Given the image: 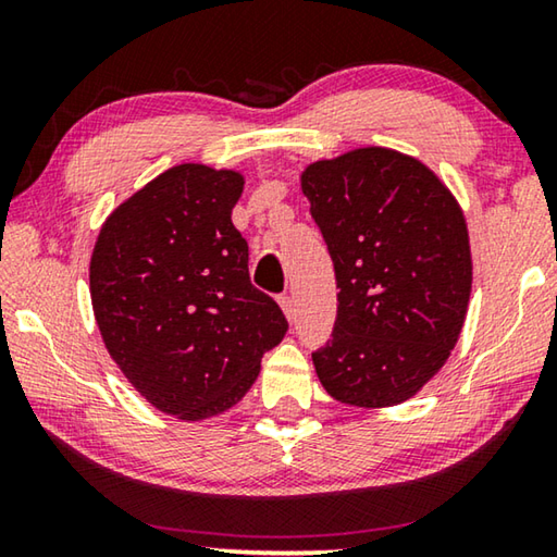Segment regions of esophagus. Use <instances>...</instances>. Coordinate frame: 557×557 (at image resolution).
<instances>
[{
    "instance_id": "esophagus-1",
    "label": "esophagus",
    "mask_w": 557,
    "mask_h": 557,
    "mask_svg": "<svg viewBox=\"0 0 557 557\" xmlns=\"http://www.w3.org/2000/svg\"><path fill=\"white\" fill-rule=\"evenodd\" d=\"M280 307H282V312H285V317L289 319V322H292V319H295V317H297V309H295V299H292L289 295H282V297H280Z\"/></svg>"
}]
</instances>
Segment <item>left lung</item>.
I'll return each instance as SVG.
<instances>
[{"label": "left lung", "instance_id": "1", "mask_svg": "<svg viewBox=\"0 0 557 557\" xmlns=\"http://www.w3.org/2000/svg\"><path fill=\"white\" fill-rule=\"evenodd\" d=\"M301 191L338 287L332 338L312 354L319 381L356 408L405 403L445 366L465 326V213L430 166L385 147L309 164Z\"/></svg>", "mask_w": 557, "mask_h": 557}]
</instances>
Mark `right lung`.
<instances>
[{"label":"right lung","mask_w":557,"mask_h":557,"mask_svg":"<svg viewBox=\"0 0 557 557\" xmlns=\"http://www.w3.org/2000/svg\"><path fill=\"white\" fill-rule=\"evenodd\" d=\"M243 184L233 169H166L108 215L92 248L108 354L147 403L186 422L233 408L287 332L231 221Z\"/></svg>","instance_id":"right-lung-1"}]
</instances>
